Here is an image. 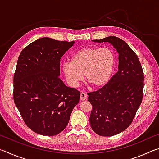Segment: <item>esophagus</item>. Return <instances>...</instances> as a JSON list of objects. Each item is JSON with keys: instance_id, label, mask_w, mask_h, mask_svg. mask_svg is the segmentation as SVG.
Instances as JSON below:
<instances>
[{"instance_id": "1", "label": "esophagus", "mask_w": 159, "mask_h": 159, "mask_svg": "<svg viewBox=\"0 0 159 159\" xmlns=\"http://www.w3.org/2000/svg\"><path fill=\"white\" fill-rule=\"evenodd\" d=\"M80 100H85L87 98V95L85 93L81 92L80 93Z\"/></svg>"}]
</instances>
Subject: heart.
<instances>
[{
	"instance_id": "heart-1",
	"label": "heart",
	"mask_w": 159,
	"mask_h": 159,
	"mask_svg": "<svg viewBox=\"0 0 159 159\" xmlns=\"http://www.w3.org/2000/svg\"><path fill=\"white\" fill-rule=\"evenodd\" d=\"M115 62V53L109 48H85L74 53L71 61L64 62L62 70L71 87H78L84 75L93 87L101 88L111 79Z\"/></svg>"
}]
</instances>
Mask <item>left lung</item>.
<instances>
[{"instance_id":"8db88e82","label":"left lung","mask_w":159,"mask_h":159,"mask_svg":"<svg viewBox=\"0 0 159 159\" xmlns=\"http://www.w3.org/2000/svg\"><path fill=\"white\" fill-rule=\"evenodd\" d=\"M98 43L113 45L118 55V71L100 89L88 93L93 109L90 123L100 136H113L133 122L143 98L144 73L135 52L122 39L109 36Z\"/></svg>"}]
</instances>
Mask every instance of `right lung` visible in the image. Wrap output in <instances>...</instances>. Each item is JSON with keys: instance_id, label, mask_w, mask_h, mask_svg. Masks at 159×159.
Segmentation results:
<instances>
[{"instance_id": "add662e5", "label": "right lung", "mask_w": 159, "mask_h": 159, "mask_svg": "<svg viewBox=\"0 0 159 159\" xmlns=\"http://www.w3.org/2000/svg\"><path fill=\"white\" fill-rule=\"evenodd\" d=\"M74 43L41 38L19 56L13 99L25 124L38 134L54 136L61 133L80 101L79 91L67 87L59 78L60 59Z\"/></svg>"}]
</instances>
